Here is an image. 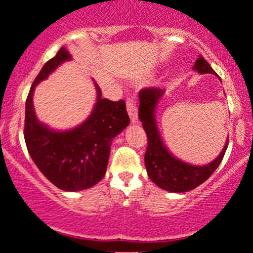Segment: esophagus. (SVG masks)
<instances>
[{
    "instance_id": "1",
    "label": "esophagus",
    "mask_w": 253,
    "mask_h": 253,
    "mask_svg": "<svg viewBox=\"0 0 253 253\" xmlns=\"http://www.w3.org/2000/svg\"><path fill=\"white\" fill-rule=\"evenodd\" d=\"M127 112H128L129 120H131L132 124L137 122V120H138L137 107H136V102H134L132 98H129V100L127 101Z\"/></svg>"
}]
</instances>
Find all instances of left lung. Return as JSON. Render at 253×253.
I'll list each match as a JSON object with an SVG mask.
<instances>
[{"label": "left lung", "instance_id": "1", "mask_svg": "<svg viewBox=\"0 0 253 253\" xmlns=\"http://www.w3.org/2000/svg\"><path fill=\"white\" fill-rule=\"evenodd\" d=\"M193 70L197 71L200 75H216L202 56H198ZM164 93L165 91L161 88H146L138 94V119L142 122V127L148 140L147 151L145 153L146 169L151 181L162 190L174 193L187 192L202 185L216 171L227 150L228 137L219 155L209 164L191 165L177 159L165 145L156 120L157 105L162 100Z\"/></svg>", "mask_w": 253, "mask_h": 253}]
</instances>
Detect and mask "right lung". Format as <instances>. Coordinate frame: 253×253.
Masks as SVG:
<instances>
[{
  "label": "right lung",
  "instance_id": "right-lung-1",
  "mask_svg": "<svg viewBox=\"0 0 253 253\" xmlns=\"http://www.w3.org/2000/svg\"><path fill=\"white\" fill-rule=\"evenodd\" d=\"M72 60L67 47L44 63L26 100L25 141L32 161L49 182L67 192L87 190L100 182L107 169L113 138L129 125L125 101L102 98L100 86L89 116L70 129H53L40 122L34 107V92L58 66Z\"/></svg>",
  "mask_w": 253,
  "mask_h": 253
}]
</instances>
